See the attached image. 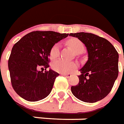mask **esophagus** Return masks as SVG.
Returning <instances> with one entry per match:
<instances>
[{"label": "esophagus", "mask_w": 124, "mask_h": 124, "mask_svg": "<svg viewBox=\"0 0 124 124\" xmlns=\"http://www.w3.org/2000/svg\"><path fill=\"white\" fill-rule=\"evenodd\" d=\"M61 75L66 77V78H70L71 76V74H70V73H61Z\"/></svg>", "instance_id": "34e87169"}]
</instances>
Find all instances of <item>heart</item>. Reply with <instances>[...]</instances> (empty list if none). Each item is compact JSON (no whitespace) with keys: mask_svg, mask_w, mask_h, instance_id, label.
Segmentation results:
<instances>
[{"mask_svg":"<svg viewBox=\"0 0 124 124\" xmlns=\"http://www.w3.org/2000/svg\"><path fill=\"white\" fill-rule=\"evenodd\" d=\"M67 44L76 53H81L84 50V45L78 39H72L67 41ZM59 44L55 43L51 47L49 52V57L51 59H55L59 55ZM53 69L61 73H67L73 71L78 67V64L75 62H68L63 59L54 61L51 64Z\"/></svg>","mask_w":124,"mask_h":124,"instance_id":"1","label":"heart"}]
</instances>
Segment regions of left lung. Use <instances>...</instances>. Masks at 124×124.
<instances>
[{
  "label": "left lung",
  "instance_id": "8db88e82",
  "mask_svg": "<svg viewBox=\"0 0 124 124\" xmlns=\"http://www.w3.org/2000/svg\"><path fill=\"white\" fill-rule=\"evenodd\" d=\"M85 45L88 60L79 70V83L71 87L72 93L82 101L95 103L111 92L118 76L119 55L110 42L92 33H70Z\"/></svg>",
  "mask_w": 124,
  "mask_h": 124
}]
</instances>
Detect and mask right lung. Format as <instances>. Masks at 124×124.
<instances>
[{"instance_id":"obj_1","label":"right lung","mask_w":124,"mask_h":124,"mask_svg":"<svg viewBox=\"0 0 124 124\" xmlns=\"http://www.w3.org/2000/svg\"><path fill=\"white\" fill-rule=\"evenodd\" d=\"M69 34L54 31H33L13 46L8 59L11 83L16 93L27 101H37L47 97L59 73L49 67L50 50Z\"/></svg>"}]
</instances>
